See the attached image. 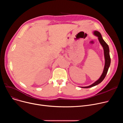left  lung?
<instances>
[{"label": "left lung", "instance_id": "8db88e82", "mask_svg": "<svg viewBox=\"0 0 123 123\" xmlns=\"http://www.w3.org/2000/svg\"><path fill=\"white\" fill-rule=\"evenodd\" d=\"M93 34L97 37H98L99 41L101 44V45H102V46L103 47V49H104V57H105V66H104V70H103V73L102 74L99 79L97 80L96 81H95L91 85L86 86V87H81V88H91L96 85H97L101 82H102L103 80H104V78H105L111 63V58H110V53H109L110 50H109V47L108 44L105 42V41L104 40H103L102 35L99 31L95 30L93 32Z\"/></svg>", "mask_w": 123, "mask_h": 123}]
</instances>
